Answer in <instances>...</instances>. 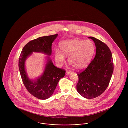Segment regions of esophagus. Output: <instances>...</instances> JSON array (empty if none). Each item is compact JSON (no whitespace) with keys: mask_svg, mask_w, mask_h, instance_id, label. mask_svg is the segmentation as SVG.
<instances>
[{"mask_svg":"<svg viewBox=\"0 0 128 128\" xmlns=\"http://www.w3.org/2000/svg\"><path fill=\"white\" fill-rule=\"evenodd\" d=\"M71 73H72V72H68V71H67V72H66V74H67V75H70V74Z\"/></svg>","mask_w":128,"mask_h":128,"instance_id":"obj_1","label":"esophagus"}]
</instances>
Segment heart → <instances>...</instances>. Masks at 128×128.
<instances>
[{"mask_svg":"<svg viewBox=\"0 0 128 128\" xmlns=\"http://www.w3.org/2000/svg\"><path fill=\"white\" fill-rule=\"evenodd\" d=\"M60 48L63 54L56 50V60L62 64L65 61L63 54L68 56V63L77 70L84 69L89 65L95 50L94 44L91 40L79 39L63 42L60 44Z\"/></svg>","mask_w":128,"mask_h":128,"instance_id":"1","label":"heart"}]
</instances>
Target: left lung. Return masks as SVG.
<instances>
[{"label": "left lung", "instance_id": "left-lung-1", "mask_svg": "<svg viewBox=\"0 0 128 128\" xmlns=\"http://www.w3.org/2000/svg\"><path fill=\"white\" fill-rule=\"evenodd\" d=\"M95 43L94 58L85 70L78 72L77 91L84 98L92 99L102 94L110 84L114 70L111 52L108 46L94 37H89Z\"/></svg>", "mask_w": 128, "mask_h": 128}]
</instances>
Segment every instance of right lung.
<instances>
[{"mask_svg":"<svg viewBox=\"0 0 128 128\" xmlns=\"http://www.w3.org/2000/svg\"><path fill=\"white\" fill-rule=\"evenodd\" d=\"M58 34L39 37L27 43L21 52L18 60V68L22 82L27 91L34 97L44 100L53 94L60 80L63 78L66 71L55 66L49 56L42 76L36 80L28 78L25 68V62L33 52H42L48 56L52 53V44Z\"/></svg>","mask_w":128,"mask_h":128,"instance_id":"add662e5","label":"right lung"}]
</instances>
